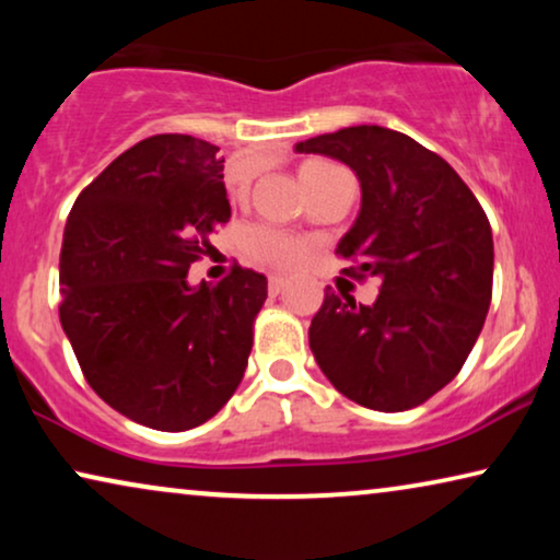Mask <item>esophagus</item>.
Here are the masks:
<instances>
[{
  "instance_id": "esophagus-1",
  "label": "esophagus",
  "mask_w": 560,
  "mask_h": 560,
  "mask_svg": "<svg viewBox=\"0 0 560 560\" xmlns=\"http://www.w3.org/2000/svg\"><path fill=\"white\" fill-rule=\"evenodd\" d=\"M285 285H288L285 278H280V275H272L270 282H267V290H270V295H280L282 290H285Z\"/></svg>"
}]
</instances>
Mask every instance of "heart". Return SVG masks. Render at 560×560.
Masks as SVG:
<instances>
[{
  "instance_id": "heart-1",
  "label": "heart",
  "mask_w": 560,
  "mask_h": 560,
  "mask_svg": "<svg viewBox=\"0 0 560 560\" xmlns=\"http://www.w3.org/2000/svg\"><path fill=\"white\" fill-rule=\"evenodd\" d=\"M311 165H326V163H308ZM301 167V171H303ZM244 249L252 259L262 262L272 270H293V267L303 265L305 257H308V242L301 240V236H293L282 229L275 226H255L244 240Z\"/></svg>"
}]
</instances>
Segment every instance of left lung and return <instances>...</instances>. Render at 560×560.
Returning <instances> with one entry per match:
<instances>
[{
  "label": "left lung",
  "mask_w": 560,
  "mask_h": 560,
  "mask_svg": "<svg viewBox=\"0 0 560 560\" xmlns=\"http://www.w3.org/2000/svg\"><path fill=\"white\" fill-rule=\"evenodd\" d=\"M357 173L362 209L336 255L382 282L377 301L326 288L308 341L328 382L364 408L410 410L446 387L492 301V226L469 186L412 137L377 125L298 142Z\"/></svg>",
  "instance_id": "obj_1"
}]
</instances>
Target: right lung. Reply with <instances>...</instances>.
I'll use <instances>...</instances> for the list:
<instances>
[{"mask_svg": "<svg viewBox=\"0 0 560 560\" xmlns=\"http://www.w3.org/2000/svg\"><path fill=\"white\" fill-rule=\"evenodd\" d=\"M217 144L155 135L75 198L60 249V326L83 377L135 423L178 433L240 387L267 278L236 265L188 282L232 217Z\"/></svg>", "mask_w": 560, "mask_h": 560, "instance_id": "add662e5", "label": "right lung"}]
</instances>
